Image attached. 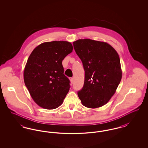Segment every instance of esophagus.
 Instances as JSON below:
<instances>
[{"mask_svg":"<svg viewBox=\"0 0 148 148\" xmlns=\"http://www.w3.org/2000/svg\"><path fill=\"white\" fill-rule=\"evenodd\" d=\"M70 80H71V83L73 84V82H74L73 78V77H70Z\"/></svg>","mask_w":148,"mask_h":148,"instance_id":"1","label":"esophagus"}]
</instances>
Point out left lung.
I'll list each match as a JSON object with an SVG mask.
<instances>
[{
    "mask_svg": "<svg viewBox=\"0 0 148 148\" xmlns=\"http://www.w3.org/2000/svg\"><path fill=\"white\" fill-rule=\"evenodd\" d=\"M85 71L84 84L77 95L83 106L97 108L113 96L122 77L119 56L107 42L89 39L73 42Z\"/></svg>",
    "mask_w": 148,
    "mask_h": 148,
    "instance_id": "8db88e82",
    "label": "left lung"
}]
</instances>
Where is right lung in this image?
Listing matches in <instances>:
<instances>
[{
    "instance_id": "1",
    "label": "right lung",
    "mask_w": 148,
    "mask_h": 148,
    "mask_svg": "<svg viewBox=\"0 0 148 148\" xmlns=\"http://www.w3.org/2000/svg\"><path fill=\"white\" fill-rule=\"evenodd\" d=\"M71 43L53 41L42 43L33 50L24 71V83L35 103L46 109L60 106L69 90L62 62L72 52Z\"/></svg>"
}]
</instances>
